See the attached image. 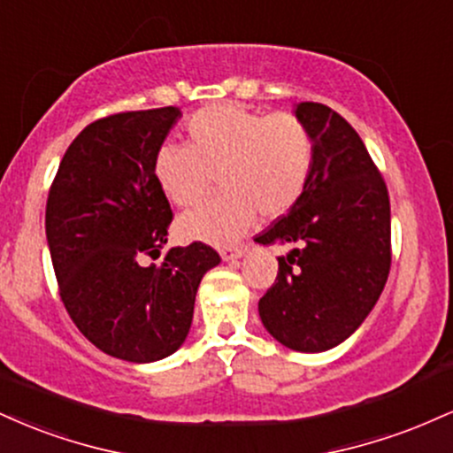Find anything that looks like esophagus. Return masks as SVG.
I'll return each instance as SVG.
<instances>
[{
    "mask_svg": "<svg viewBox=\"0 0 453 453\" xmlns=\"http://www.w3.org/2000/svg\"><path fill=\"white\" fill-rule=\"evenodd\" d=\"M244 251H247V244H238V247H226L221 249V259L223 262H230V259H238L244 256Z\"/></svg>",
    "mask_w": 453,
    "mask_h": 453,
    "instance_id": "1",
    "label": "esophagus"
}]
</instances>
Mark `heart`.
Segmentation results:
<instances>
[{
    "label": "heart",
    "instance_id": "heart-1",
    "mask_svg": "<svg viewBox=\"0 0 453 453\" xmlns=\"http://www.w3.org/2000/svg\"><path fill=\"white\" fill-rule=\"evenodd\" d=\"M189 147L164 144L153 174L165 197L180 209L211 191L221 194L176 223L180 238L211 244L236 241L257 211L266 219L285 215L303 196L313 168V138L292 112L262 114L241 104L197 111L187 123Z\"/></svg>",
    "mask_w": 453,
    "mask_h": 453
}]
</instances>
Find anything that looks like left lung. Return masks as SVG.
<instances>
[{
  "label": "left lung",
  "instance_id": "8db88e82",
  "mask_svg": "<svg viewBox=\"0 0 453 453\" xmlns=\"http://www.w3.org/2000/svg\"><path fill=\"white\" fill-rule=\"evenodd\" d=\"M313 138L303 196L256 238L292 244L259 300L262 324L280 345L319 353L341 345L377 304L392 264V221L383 176L339 112L296 104Z\"/></svg>",
  "mask_w": 453,
  "mask_h": 453
}]
</instances>
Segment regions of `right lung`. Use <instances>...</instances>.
<instances>
[{"label":"right lung","mask_w":453,"mask_h":453,"mask_svg":"<svg viewBox=\"0 0 453 453\" xmlns=\"http://www.w3.org/2000/svg\"><path fill=\"white\" fill-rule=\"evenodd\" d=\"M180 119L176 106L93 121L61 159L46 202V241L78 330L126 362H157L183 345L200 280L221 262L204 242L159 257L173 223L153 161Z\"/></svg>","instance_id":"right-lung-1"}]
</instances>
